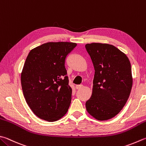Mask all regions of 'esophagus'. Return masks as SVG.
<instances>
[{
	"label": "esophagus",
	"instance_id": "esophagus-1",
	"mask_svg": "<svg viewBox=\"0 0 146 146\" xmlns=\"http://www.w3.org/2000/svg\"><path fill=\"white\" fill-rule=\"evenodd\" d=\"M82 87H83V85H82V84L77 85V86H76V88L77 90H80V89H81V88H82Z\"/></svg>",
	"mask_w": 146,
	"mask_h": 146
}]
</instances>
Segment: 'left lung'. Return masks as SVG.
<instances>
[{"label":"left lung","mask_w":146,"mask_h":146,"mask_svg":"<svg viewBox=\"0 0 146 146\" xmlns=\"http://www.w3.org/2000/svg\"><path fill=\"white\" fill-rule=\"evenodd\" d=\"M85 48L95 69L92 97L86 110L95 119L104 121L121 111L130 96L133 79L130 60L115 46L87 44Z\"/></svg>","instance_id":"left-lung-1"}]
</instances>
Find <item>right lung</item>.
Listing matches in <instances>:
<instances>
[{"label":"right lung","mask_w":146,"mask_h":146,"mask_svg":"<svg viewBox=\"0 0 146 146\" xmlns=\"http://www.w3.org/2000/svg\"><path fill=\"white\" fill-rule=\"evenodd\" d=\"M77 46L68 42H47L30 51L21 74L24 97L32 112L48 121H56L67 113L72 88L65 63Z\"/></svg>","instance_id":"add662e5"}]
</instances>
